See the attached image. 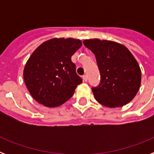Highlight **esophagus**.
I'll list each match as a JSON object with an SVG mask.
<instances>
[{
  "label": "esophagus",
  "mask_w": 154,
  "mask_h": 154,
  "mask_svg": "<svg viewBox=\"0 0 154 154\" xmlns=\"http://www.w3.org/2000/svg\"><path fill=\"white\" fill-rule=\"evenodd\" d=\"M82 79H83L84 82H87V79H88V78H87L86 75H84L82 76Z\"/></svg>",
  "instance_id": "obj_1"
}]
</instances>
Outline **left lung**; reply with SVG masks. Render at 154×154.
I'll use <instances>...</instances> for the list:
<instances>
[{
  "instance_id": "1",
  "label": "left lung",
  "mask_w": 154,
  "mask_h": 154,
  "mask_svg": "<svg viewBox=\"0 0 154 154\" xmlns=\"http://www.w3.org/2000/svg\"><path fill=\"white\" fill-rule=\"evenodd\" d=\"M83 44L96 58L101 82L92 88L94 98L109 108L123 106L138 92L141 69L130 51L118 42L98 38L85 39Z\"/></svg>"
}]
</instances>
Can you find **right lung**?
Here are the masks:
<instances>
[{"instance_id": "right-lung-1", "label": "right lung", "mask_w": 154, "mask_h": 154, "mask_svg": "<svg viewBox=\"0 0 154 154\" xmlns=\"http://www.w3.org/2000/svg\"><path fill=\"white\" fill-rule=\"evenodd\" d=\"M82 45L72 38H54L41 44L24 66V83L31 96L46 107L68 101L82 82L71 57Z\"/></svg>"}]
</instances>
